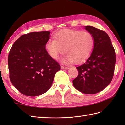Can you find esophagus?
<instances>
[{
	"mask_svg": "<svg viewBox=\"0 0 125 125\" xmlns=\"http://www.w3.org/2000/svg\"><path fill=\"white\" fill-rule=\"evenodd\" d=\"M61 68L62 69H64V70H67V69H68L69 68V67H64V66H63V65H61Z\"/></svg>",
	"mask_w": 125,
	"mask_h": 125,
	"instance_id": "obj_1",
	"label": "esophagus"
}]
</instances>
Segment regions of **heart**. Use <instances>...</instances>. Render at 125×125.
<instances>
[{
  "label": "heart",
  "mask_w": 125,
  "mask_h": 125,
  "mask_svg": "<svg viewBox=\"0 0 125 125\" xmlns=\"http://www.w3.org/2000/svg\"><path fill=\"white\" fill-rule=\"evenodd\" d=\"M95 39L91 33L82 31L62 30L56 34L54 39H49L45 48L49 55L57 59L64 52L61 62L70 64L75 62L81 63L86 60L93 52Z\"/></svg>",
  "instance_id": "1"
}]
</instances>
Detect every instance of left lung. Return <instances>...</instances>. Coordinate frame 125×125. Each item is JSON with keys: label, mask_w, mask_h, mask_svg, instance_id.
<instances>
[{"label": "left lung", "mask_w": 125, "mask_h": 125, "mask_svg": "<svg viewBox=\"0 0 125 125\" xmlns=\"http://www.w3.org/2000/svg\"><path fill=\"white\" fill-rule=\"evenodd\" d=\"M84 28L94 36L95 46L85 62L76 68L78 75L73 83L79 91L92 94L102 91L111 83L116 55L110 37L105 31L91 26Z\"/></svg>", "instance_id": "left-lung-1"}]
</instances>
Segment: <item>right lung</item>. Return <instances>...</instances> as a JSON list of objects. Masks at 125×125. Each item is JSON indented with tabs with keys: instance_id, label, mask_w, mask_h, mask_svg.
Returning <instances> with one entry per match:
<instances>
[{
	"instance_id": "add662e5",
	"label": "right lung",
	"mask_w": 125,
	"mask_h": 125,
	"mask_svg": "<svg viewBox=\"0 0 125 125\" xmlns=\"http://www.w3.org/2000/svg\"><path fill=\"white\" fill-rule=\"evenodd\" d=\"M50 33L31 32L21 36L10 51L8 65L10 82L25 95L35 97L46 92L61 69L45 48Z\"/></svg>"
}]
</instances>
